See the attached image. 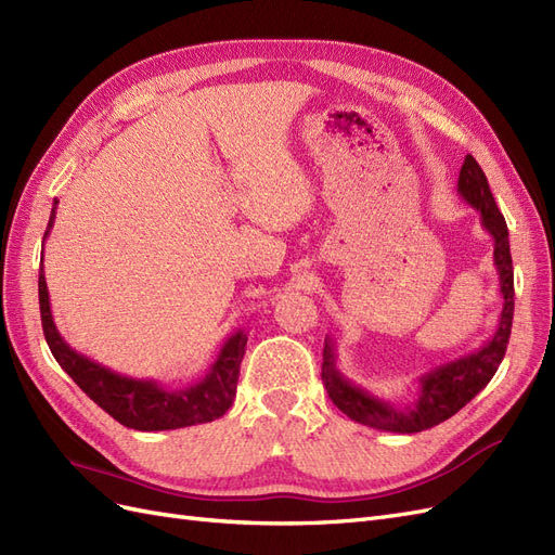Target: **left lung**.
I'll return each instance as SVG.
<instances>
[{"instance_id": "8db88e82", "label": "left lung", "mask_w": 555, "mask_h": 555, "mask_svg": "<svg viewBox=\"0 0 555 555\" xmlns=\"http://www.w3.org/2000/svg\"><path fill=\"white\" fill-rule=\"evenodd\" d=\"M459 194L473 206L481 227L493 238V263L500 275L502 312L498 319V328L479 349L469 354L447 361L433 367L426 375L418 377V398L408 408H396L361 386L351 384L335 365V345L331 338L324 340V363L322 379L328 391V398L335 402L343 414L354 422L371 426L377 430H389L400 435L422 433L426 428L447 422L449 416L465 408L486 384H489L505 359L512 319H514V268L509 251V231L502 212L495 206L489 180H486L481 166L473 155H467L459 173Z\"/></svg>"}]
</instances>
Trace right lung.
<instances>
[{
  "label": "right lung",
  "mask_w": 555,
  "mask_h": 555,
  "mask_svg": "<svg viewBox=\"0 0 555 555\" xmlns=\"http://www.w3.org/2000/svg\"><path fill=\"white\" fill-rule=\"evenodd\" d=\"M55 206L50 210V220L43 238H48L50 229L55 224ZM39 306L46 343L50 351H53L55 361L99 408L108 412L115 422H120L127 428L153 433L208 424L215 422V418H220L231 408L233 398H236L241 361L245 357L247 345L245 331H236L229 335L220 349V354H217L215 363L210 365V371L196 384L182 386V389H166L157 379H133L117 375L111 367L78 354L76 349L66 345L53 322L43 263L39 271Z\"/></svg>",
  "instance_id": "add662e5"
}]
</instances>
